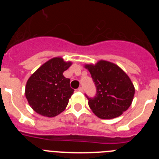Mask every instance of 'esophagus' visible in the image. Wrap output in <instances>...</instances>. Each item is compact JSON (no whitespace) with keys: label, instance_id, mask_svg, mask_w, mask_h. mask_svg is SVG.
Here are the masks:
<instances>
[{"label":"esophagus","instance_id":"esophagus-1","mask_svg":"<svg viewBox=\"0 0 159 159\" xmlns=\"http://www.w3.org/2000/svg\"><path fill=\"white\" fill-rule=\"evenodd\" d=\"M78 91L79 92H84V88H83V87H80V88H78Z\"/></svg>","mask_w":159,"mask_h":159}]
</instances>
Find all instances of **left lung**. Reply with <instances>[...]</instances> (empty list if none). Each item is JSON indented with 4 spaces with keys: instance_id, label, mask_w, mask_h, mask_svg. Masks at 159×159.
I'll return each mask as SVG.
<instances>
[{
    "instance_id": "1",
    "label": "left lung",
    "mask_w": 159,
    "mask_h": 159,
    "mask_svg": "<svg viewBox=\"0 0 159 159\" xmlns=\"http://www.w3.org/2000/svg\"><path fill=\"white\" fill-rule=\"evenodd\" d=\"M96 88L91 98L86 95L88 105L97 117L111 119L119 117L131 104L134 87L123 70L113 63L99 60L96 64H86Z\"/></svg>"
}]
</instances>
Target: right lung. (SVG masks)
I'll use <instances>...</instances> for the list:
<instances>
[{"label":"right lung","instance_id":"add662e5","mask_svg":"<svg viewBox=\"0 0 159 159\" xmlns=\"http://www.w3.org/2000/svg\"><path fill=\"white\" fill-rule=\"evenodd\" d=\"M71 65L55 57L40 66L28 80L25 96L31 107L46 117H55L65 110L74 90L63 75Z\"/></svg>","mask_w":159,"mask_h":159}]
</instances>
